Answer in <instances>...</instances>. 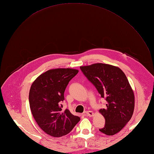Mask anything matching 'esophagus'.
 I'll return each instance as SVG.
<instances>
[{
  "mask_svg": "<svg viewBox=\"0 0 154 154\" xmlns=\"http://www.w3.org/2000/svg\"><path fill=\"white\" fill-rule=\"evenodd\" d=\"M85 114L88 117H93L94 116V113L92 111H87L85 112Z\"/></svg>",
  "mask_w": 154,
  "mask_h": 154,
  "instance_id": "obj_1",
  "label": "esophagus"
}]
</instances>
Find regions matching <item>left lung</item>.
I'll return each mask as SVG.
<instances>
[{
  "mask_svg": "<svg viewBox=\"0 0 154 154\" xmlns=\"http://www.w3.org/2000/svg\"><path fill=\"white\" fill-rule=\"evenodd\" d=\"M80 68L107 102L106 108L99 110L106 120L99 131L107 135H115L131 120L134 110V94L125 74L118 67L102 63Z\"/></svg>",
  "mask_w": 154,
  "mask_h": 154,
  "instance_id": "1",
  "label": "left lung"
}]
</instances>
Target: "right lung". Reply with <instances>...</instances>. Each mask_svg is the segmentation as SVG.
Returning <instances> with one entry per match:
<instances>
[{"label": "right lung", "instance_id": "add662e5", "mask_svg": "<svg viewBox=\"0 0 154 154\" xmlns=\"http://www.w3.org/2000/svg\"><path fill=\"white\" fill-rule=\"evenodd\" d=\"M79 70L58 68L40 74L32 83L29 91L30 108L36 122L42 131L54 137L68 134L80 119L69 110H62L61 102L70 80Z\"/></svg>", "mask_w": 154, "mask_h": 154}]
</instances>
